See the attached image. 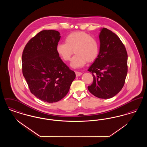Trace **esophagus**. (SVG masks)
<instances>
[{
	"instance_id": "1",
	"label": "esophagus",
	"mask_w": 147,
	"mask_h": 147,
	"mask_svg": "<svg viewBox=\"0 0 147 147\" xmlns=\"http://www.w3.org/2000/svg\"><path fill=\"white\" fill-rule=\"evenodd\" d=\"M76 74L77 77H79V76H80L82 74V73L78 71H76Z\"/></svg>"
}]
</instances>
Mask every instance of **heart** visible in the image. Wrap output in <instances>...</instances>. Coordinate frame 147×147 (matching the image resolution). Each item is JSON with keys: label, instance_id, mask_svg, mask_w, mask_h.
<instances>
[{"label": "heart", "instance_id": "b5f03b06", "mask_svg": "<svg viewBox=\"0 0 147 147\" xmlns=\"http://www.w3.org/2000/svg\"><path fill=\"white\" fill-rule=\"evenodd\" d=\"M76 55L72 58L70 65L78 68L83 67L86 62H92L98 57L99 44L98 40L83 31H76L67 36L65 42L59 43L56 51L64 61H70L73 51Z\"/></svg>", "mask_w": 147, "mask_h": 147}]
</instances>
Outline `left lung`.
I'll return each mask as SVG.
<instances>
[{"mask_svg": "<svg viewBox=\"0 0 147 147\" xmlns=\"http://www.w3.org/2000/svg\"><path fill=\"white\" fill-rule=\"evenodd\" d=\"M100 51L89 68L93 82L88 87L90 92L100 98H110L121 90L127 74V53L119 37L107 28L99 35Z\"/></svg>", "mask_w": 147, "mask_h": 147, "instance_id": "8db88e82", "label": "left lung"}]
</instances>
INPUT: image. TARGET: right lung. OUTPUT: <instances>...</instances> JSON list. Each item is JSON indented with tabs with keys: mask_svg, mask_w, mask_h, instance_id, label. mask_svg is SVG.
<instances>
[{
	"mask_svg": "<svg viewBox=\"0 0 147 147\" xmlns=\"http://www.w3.org/2000/svg\"><path fill=\"white\" fill-rule=\"evenodd\" d=\"M60 38L56 30L41 31L28 41L22 55V74L30 90L49 103L62 99L76 78L56 51Z\"/></svg>",
	"mask_w": 147,
	"mask_h": 147,
	"instance_id": "right-lung-1",
	"label": "right lung"
}]
</instances>
